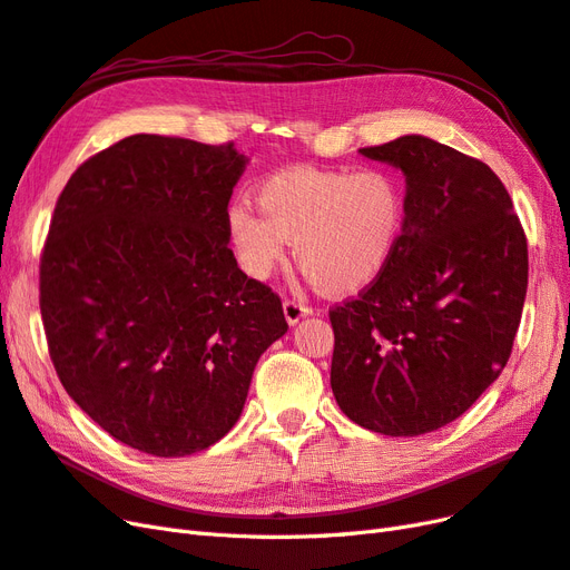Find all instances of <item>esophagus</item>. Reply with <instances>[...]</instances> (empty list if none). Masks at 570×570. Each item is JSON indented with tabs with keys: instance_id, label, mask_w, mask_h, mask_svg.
<instances>
[{
	"instance_id": "obj_1",
	"label": "esophagus",
	"mask_w": 570,
	"mask_h": 570,
	"mask_svg": "<svg viewBox=\"0 0 570 570\" xmlns=\"http://www.w3.org/2000/svg\"><path fill=\"white\" fill-rule=\"evenodd\" d=\"M283 314H285V321L289 325H297L304 316L312 314V308L304 306L302 302H295V299H285L283 302Z\"/></svg>"
}]
</instances>
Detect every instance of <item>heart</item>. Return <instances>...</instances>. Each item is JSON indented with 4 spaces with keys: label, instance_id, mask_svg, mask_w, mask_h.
Masks as SVG:
<instances>
[{
    "label": "heart",
    "instance_id": "b5f03b06",
    "mask_svg": "<svg viewBox=\"0 0 570 570\" xmlns=\"http://www.w3.org/2000/svg\"><path fill=\"white\" fill-rule=\"evenodd\" d=\"M256 209L237 204L228 235L237 266L268 281L292 243L295 262L325 297H350L390 268L406 230V185L390 168L295 166L254 189Z\"/></svg>",
    "mask_w": 570,
    "mask_h": 570
}]
</instances>
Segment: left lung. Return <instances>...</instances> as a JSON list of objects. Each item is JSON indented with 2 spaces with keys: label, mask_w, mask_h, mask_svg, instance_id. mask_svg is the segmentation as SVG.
I'll use <instances>...</instances> for the list:
<instances>
[{
  "label": "left lung",
  "mask_w": 570,
  "mask_h": 570,
  "mask_svg": "<svg viewBox=\"0 0 570 570\" xmlns=\"http://www.w3.org/2000/svg\"><path fill=\"white\" fill-rule=\"evenodd\" d=\"M406 178V230L390 268L331 312V385L342 413L390 438L456 421L511 356L528 243L507 187L423 135L358 149Z\"/></svg>",
  "instance_id": "8db88e82"
}]
</instances>
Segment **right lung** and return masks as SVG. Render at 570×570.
<instances>
[{"mask_svg":"<svg viewBox=\"0 0 570 570\" xmlns=\"http://www.w3.org/2000/svg\"><path fill=\"white\" fill-rule=\"evenodd\" d=\"M233 142L130 135L59 195L40 258V312L68 396L151 456L218 442L258 356L287 333L281 297L237 268Z\"/></svg>","mask_w":570,"mask_h":570,"instance_id":"obj_1","label":"right lung"}]
</instances>
